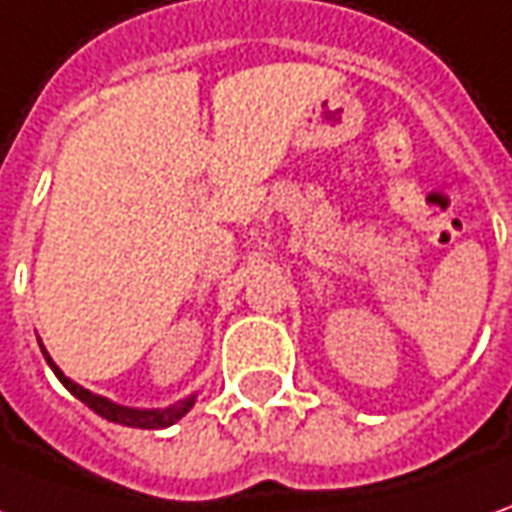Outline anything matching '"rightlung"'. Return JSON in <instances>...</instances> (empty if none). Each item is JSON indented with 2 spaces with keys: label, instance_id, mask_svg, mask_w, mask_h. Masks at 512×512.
Returning a JSON list of instances; mask_svg holds the SVG:
<instances>
[{
  "label": "right lung",
  "instance_id": "add662e5",
  "mask_svg": "<svg viewBox=\"0 0 512 512\" xmlns=\"http://www.w3.org/2000/svg\"><path fill=\"white\" fill-rule=\"evenodd\" d=\"M41 353H44L47 364L52 367V373L58 375V381H61L78 401H83L92 412H97L100 417H106L111 423H120V426H131V429H168L176 420H182V417L193 409V403H196V395H190V398H184V401L168 406V409H131V406H120V403L109 401V398H103V395H95V392L83 389L81 384L69 381V378L58 370V364L52 361L50 353H47L44 347H41Z\"/></svg>",
  "mask_w": 512,
  "mask_h": 512
}]
</instances>
